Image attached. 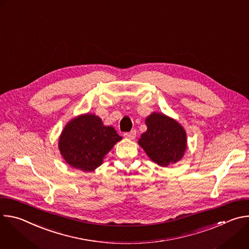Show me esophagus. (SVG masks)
<instances>
[{
  "label": "esophagus",
  "mask_w": 249,
  "mask_h": 249,
  "mask_svg": "<svg viewBox=\"0 0 249 249\" xmlns=\"http://www.w3.org/2000/svg\"><path fill=\"white\" fill-rule=\"evenodd\" d=\"M124 137L127 138V139H130V140L135 139V137H136V130H132L131 132L125 133V134H124Z\"/></svg>",
  "instance_id": "obj_1"
}]
</instances>
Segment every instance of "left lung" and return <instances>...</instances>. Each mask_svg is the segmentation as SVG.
I'll use <instances>...</instances> for the list:
<instances>
[{
  "label": "left lung",
  "instance_id": "8db88e82",
  "mask_svg": "<svg viewBox=\"0 0 249 249\" xmlns=\"http://www.w3.org/2000/svg\"><path fill=\"white\" fill-rule=\"evenodd\" d=\"M147 131L138 144L149 158L160 166H167L182 159L187 148L186 133L176 120L154 112L146 118Z\"/></svg>",
  "mask_w": 249,
  "mask_h": 249
}]
</instances>
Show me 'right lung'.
<instances>
[{
	"label": "right lung",
	"instance_id": "add662e5",
	"mask_svg": "<svg viewBox=\"0 0 249 249\" xmlns=\"http://www.w3.org/2000/svg\"><path fill=\"white\" fill-rule=\"evenodd\" d=\"M120 140L113 127L104 126L98 116L87 113L67 123L58 145L68 164L90 172L101 165L105 155Z\"/></svg>",
	"mask_w": 249,
	"mask_h": 249
}]
</instances>
